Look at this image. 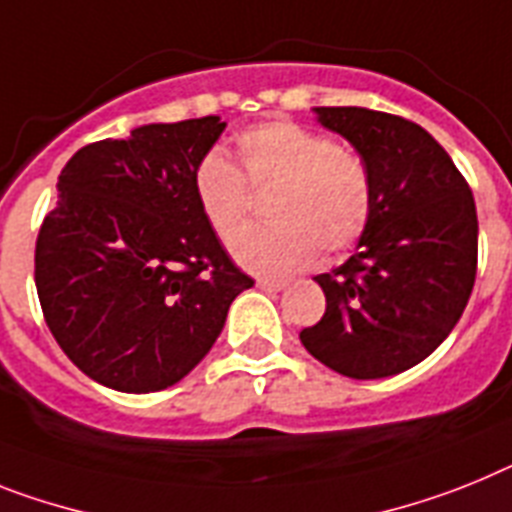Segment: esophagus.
I'll return each mask as SVG.
<instances>
[{
  "instance_id": "1",
  "label": "esophagus",
  "mask_w": 512,
  "mask_h": 512,
  "mask_svg": "<svg viewBox=\"0 0 512 512\" xmlns=\"http://www.w3.org/2000/svg\"><path fill=\"white\" fill-rule=\"evenodd\" d=\"M257 289L268 291V294H278V291L286 289L283 281H270V278H257Z\"/></svg>"
}]
</instances>
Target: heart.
I'll return each mask as SVG.
<instances>
[{"instance_id": "1", "label": "heart", "mask_w": 512, "mask_h": 512, "mask_svg": "<svg viewBox=\"0 0 512 512\" xmlns=\"http://www.w3.org/2000/svg\"><path fill=\"white\" fill-rule=\"evenodd\" d=\"M242 171L210 150L195 169V197L218 236H231L249 210L252 190H268V226H249L229 242L249 273L286 278L307 268L320 247L338 255L364 234L372 213V179L356 150L330 143L294 119H268L236 135Z\"/></svg>"}]
</instances>
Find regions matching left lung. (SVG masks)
I'll return each mask as SVG.
<instances>
[{"label": "left lung", "instance_id": "8db88e82", "mask_svg": "<svg viewBox=\"0 0 512 512\" xmlns=\"http://www.w3.org/2000/svg\"><path fill=\"white\" fill-rule=\"evenodd\" d=\"M312 111L367 163L372 213L349 260L315 276L325 315L299 338L338 375H398L427 359L466 309L479 242L474 195L419 124L362 106Z\"/></svg>", "mask_w": 512, "mask_h": 512}]
</instances>
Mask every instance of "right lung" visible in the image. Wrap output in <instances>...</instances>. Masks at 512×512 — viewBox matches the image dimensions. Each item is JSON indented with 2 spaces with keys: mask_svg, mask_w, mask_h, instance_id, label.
<instances>
[{
  "mask_svg": "<svg viewBox=\"0 0 512 512\" xmlns=\"http://www.w3.org/2000/svg\"><path fill=\"white\" fill-rule=\"evenodd\" d=\"M221 117L143 124L85 145L59 174L36 242L46 325L90 380L156 393L187 377L252 286L195 197Z\"/></svg>",
  "mask_w": 512,
  "mask_h": 512,
  "instance_id": "obj_1",
  "label": "right lung"
}]
</instances>
